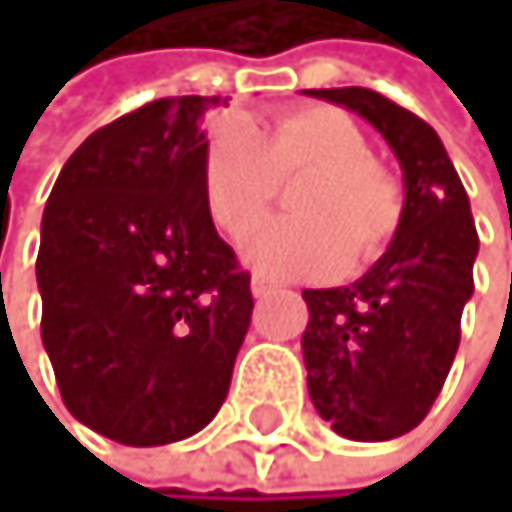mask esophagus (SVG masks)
I'll use <instances>...</instances> for the list:
<instances>
[{
	"label": "esophagus",
	"mask_w": 512,
	"mask_h": 512,
	"mask_svg": "<svg viewBox=\"0 0 512 512\" xmlns=\"http://www.w3.org/2000/svg\"><path fill=\"white\" fill-rule=\"evenodd\" d=\"M275 291H282V285L278 282H272V278H266V275H256L253 278V295L262 301V298H269V295H275Z\"/></svg>",
	"instance_id": "obj_1"
}]
</instances>
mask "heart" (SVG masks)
Returning <instances> with one entry per match:
<instances>
[{"label": "heart", "instance_id": "heart-1", "mask_svg": "<svg viewBox=\"0 0 512 512\" xmlns=\"http://www.w3.org/2000/svg\"><path fill=\"white\" fill-rule=\"evenodd\" d=\"M291 211L243 243V256L275 278H314L372 259L401 221V189L372 160L365 134L327 105L230 121L205 153V198L217 227L243 237L269 214L282 182L301 179Z\"/></svg>", "mask_w": 512, "mask_h": 512}]
</instances>
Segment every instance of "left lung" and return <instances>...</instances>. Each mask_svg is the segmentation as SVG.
<instances>
[{
    "label": "left lung",
    "mask_w": 512,
    "mask_h": 512,
    "mask_svg": "<svg viewBox=\"0 0 512 512\" xmlns=\"http://www.w3.org/2000/svg\"><path fill=\"white\" fill-rule=\"evenodd\" d=\"M388 140L404 172L401 221L352 285L307 288V394L333 433L385 442L417 426L442 391L475 291L478 230L439 134L372 89H307Z\"/></svg>",
    "instance_id": "left-lung-1"
}]
</instances>
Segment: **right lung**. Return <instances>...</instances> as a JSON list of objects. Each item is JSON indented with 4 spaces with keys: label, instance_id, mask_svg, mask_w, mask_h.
Wrapping results in <instances>:
<instances>
[{
    "label": "right lung",
    "instance_id": "add662e5",
    "mask_svg": "<svg viewBox=\"0 0 512 512\" xmlns=\"http://www.w3.org/2000/svg\"><path fill=\"white\" fill-rule=\"evenodd\" d=\"M217 95L160 99L82 140L47 198L41 340L66 410L121 446L214 420L250 330V275L205 198Z\"/></svg>",
    "mask_w": 512,
    "mask_h": 512
}]
</instances>
